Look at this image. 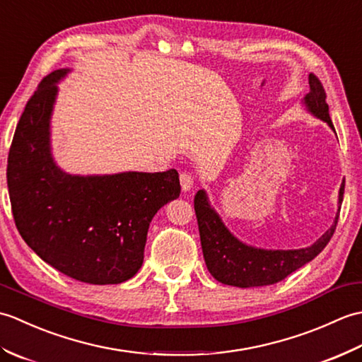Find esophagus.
<instances>
[{
    "mask_svg": "<svg viewBox=\"0 0 362 362\" xmlns=\"http://www.w3.org/2000/svg\"><path fill=\"white\" fill-rule=\"evenodd\" d=\"M193 183H194V179L189 173H182L180 174V187H182L183 191H189L191 188H193Z\"/></svg>",
    "mask_w": 362,
    "mask_h": 362,
    "instance_id": "1",
    "label": "esophagus"
}]
</instances>
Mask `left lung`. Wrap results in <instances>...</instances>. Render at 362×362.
I'll return each mask as SVG.
<instances>
[{
  "mask_svg": "<svg viewBox=\"0 0 362 362\" xmlns=\"http://www.w3.org/2000/svg\"><path fill=\"white\" fill-rule=\"evenodd\" d=\"M303 103L314 117L325 121L334 130L328 113L327 93L320 81L313 74H310V93L305 96ZM344 187L345 180L339 189V209L333 226L310 247L294 250H264L241 243L228 232L219 214L211 209L205 191H197L194 196V211L204 259L210 274L218 281L238 288L266 286L284 280L298 267L316 258L332 240L339 219Z\"/></svg>",
  "mask_w": 362,
  "mask_h": 362,
  "instance_id": "1",
  "label": "left lung"
}]
</instances>
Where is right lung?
Instances as JSON below:
<instances>
[{"instance_id":"obj_1","label":"right lung","mask_w":362,"mask_h":362,"mask_svg":"<svg viewBox=\"0 0 362 362\" xmlns=\"http://www.w3.org/2000/svg\"><path fill=\"white\" fill-rule=\"evenodd\" d=\"M68 71L42 79L15 129L7 158L13 221L29 247L59 272L118 284L141 267L152 218L180 194L179 173H64L51 156L49 119L56 83Z\"/></svg>"}]
</instances>
